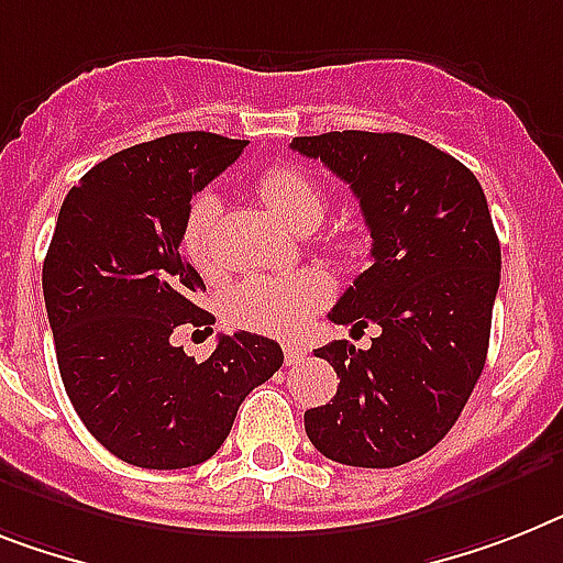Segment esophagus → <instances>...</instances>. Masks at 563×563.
<instances>
[{"label":"esophagus","mask_w":563,"mask_h":563,"mask_svg":"<svg viewBox=\"0 0 563 563\" xmlns=\"http://www.w3.org/2000/svg\"><path fill=\"white\" fill-rule=\"evenodd\" d=\"M308 356V347L299 345V342H287L285 345V360L290 362V365H296V362H301Z\"/></svg>","instance_id":"esophagus-1"}]
</instances>
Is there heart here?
Masks as SVG:
<instances>
[{"instance_id":"obj_1","label":"heart","mask_w":563,"mask_h":563,"mask_svg":"<svg viewBox=\"0 0 563 563\" xmlns=\"http://www.w3.org/2000/svg\"><path fill=\"white\" fill-rule=\"evenodd\" d=\"M258 195L264 207L290 230L301 232L324 216L322 189L313 178L292 166H276L258 180ZM218 216V198L212 192L195 195L180 230V247L201 273L212 271V224ZM333 296V282L322 271H296L285 276L247 278L230 287L224 296V316L232 324L247 331L296 336L305 331L310 316L324 308Z\"/></svg>"}]
</instances>
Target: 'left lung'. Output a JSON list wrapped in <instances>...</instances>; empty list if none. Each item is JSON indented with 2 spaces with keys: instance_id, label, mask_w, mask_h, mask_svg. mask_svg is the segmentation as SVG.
Segmentation results:
<instances>
[{
  "instance_id": "left-lung-1",
  "label": "left lung",
  "mask_w": 563,
  "mask_h": 563,
  "mask_svg": "<svg viewBox=\"0 0 563 563\" xmlns=\"http://www.w3.org/2000/svg\"><path fill=\"white\" fill-rule=\"evenodd\" d=\"M290 148L354 189L371 230V267L339 296L331 322L362 333L316 347L339 376L336 397L305 411L324 457L391 468L449 434L486 365L500 285V241L466 166L399 132H328Z\"/></svg>"
}]
</instances>
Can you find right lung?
Wrapping results in <instances>:
<instances>
[{
    "instance_id": "obj_1",
    "label": "right lung",
    "mask_w": 563,
    "mask_h": 563,
    "mask_svg": "<svg viewBox=\"0 0 563 563\" xmlns=\"http://www.w3.org/2000/svg\"><path fill=\"white\" fill-rule=\"evenodd\" d=\"M244 146L209 132L166 134L106 157L59 207L42 264L59 376L97 443L132 466L212 457L244 397L285 362L278 342L247 331L218 339L203 362L169 342L180 324H216L195 305L207 287L180 253V230L192 195Z\"/></svg>"
}]
</instances>
